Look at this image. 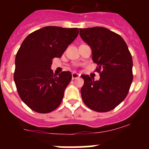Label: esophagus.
Instances as JSON below:
<instances>
[{"mask_svg":"<svg viewBox=\"0 0 149 149\" xmlns=\"http://www.w3.org/2000/svg\"><path fill=\"white\" fill-rule=\"evenodd\" d=\"M79 76H80V74H79V73H75V72L72 73V79H78V78H79Z\"/></svg>","mask_w":149,"mask_h":149,"instance_id":"obj_1","label":"esophagus"}]
</instances>
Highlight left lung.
I'll list each match as a JSON object with an SVG mask.
<instances>
[{
  "label": "left lung",
  "mask_w": 149,
  "mask_h": 149,
  "mask_svg": "<svg viewBox=\"0 0 149 149\" xmlns=\"http://www.w3.org/2000/svg\"><path fill=\"white\" fill-rule=\"evenodd\" d=\"M81 38L91 47L92 60L98 64L100 79L88 75L81 89L84 104L96 112L110 111L125 99L133 81V59L119 34L102 26L79 29Z\"/></svg>",
  "instance_id": "left-lung-1"
}]
</instances>
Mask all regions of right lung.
I'll use <instances>...</instances> for the list:
<instances>
[{
    "label": "right lung",
    "mask_w": 149,
    "mask_h": 149,
    "mask_svg": "<svg viewBox=\"0 0 149 149\" xmlns=\"http://www.w3.org/2000/svg\"><path fill=\"white\" fill-rule=\"evenodd\" d=\"M79 34L78 28L45 26L29 34L18 50L13 79L22 101L34 112L48 113L59 107L71 81L69 71L58 76L51 69Z\"/></svg>",
    "instance_id": "1"
}]
</instances>
